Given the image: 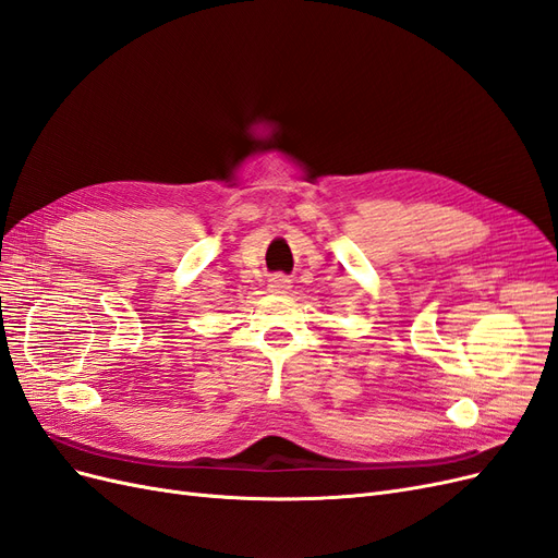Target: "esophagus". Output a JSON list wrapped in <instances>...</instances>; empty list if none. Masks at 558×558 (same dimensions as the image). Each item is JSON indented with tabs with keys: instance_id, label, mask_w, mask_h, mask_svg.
<instances>
[{
	"instance_id": "obj_1",
	"label": "esophagus",
	"mask_w": 558,
	"mask_h": 558,
	"mask_svg": "<svg viewBox=\"0 0 558 558\" xmlns=\"http://www.w3.org/2000/svg\"><path fill=\"white\" fill-rule=\"evenodd\" d=\"M269 289H272L275 293H286L291 289V279L289 277H275L272 283H269Z\"/></svg>"
}]
</instances>
